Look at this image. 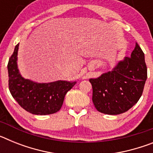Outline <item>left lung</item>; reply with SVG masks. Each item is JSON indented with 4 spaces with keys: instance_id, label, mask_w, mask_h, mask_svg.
<instances>
[{
    "instance_id": "1",
    "label": "left lung",
    "mask_w": 153,
    "mask_h": 153,
    "mask_svg": "<svg viewBox=\"0 0 153 153\" xmlns=\"http://www.w3.org/2000/svg\"><path fill=\"white\" fill-rule=\"evenodd\" d=\"M146 79L144 53L136 43L131 56L119 62L112 71L90 79L96 109L108 115L128 111L141 97Z\"/></svg>"
}]
</instances>
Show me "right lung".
<instances>
[{
  "mask_svg": "<svg viewBox=\"0 0 153 153\" xmlns=\"http://www.w3.org/2000/svg\"><path fill=\"white\" fill-rule=\"evenodd\" d=\"M19 44L14 48L7 64L8 86L13 99L26 111L35 115H49L59 111L65 95L76 82L56 81L37 83L23 78L17 65Z\"/></svg>",
  "mask_w": 153,
  "mask_h": 153,
  "instance_id": "1",
  "label": "right lung"
}]
</instances>
